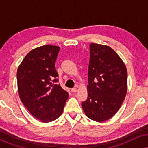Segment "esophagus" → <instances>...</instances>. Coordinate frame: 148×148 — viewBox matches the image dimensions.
I'll use <instances>...</instances> for the list:
<instances>
[{"instance_id": "34e87169", "label": "esophagus", "mask_w": 148, "mask_h": 148, "mask_svg": "<svg viewBox=\"0 0 148 148\" xmlns=\"http://www.w3.org/2000/svg\"><path fill=\"white\" fill-rule=\"evenodd\" d=\"M77 90H78L77 88H72V89H71V92H73V93L76 92Z\"/></svg>"}]
</instances>
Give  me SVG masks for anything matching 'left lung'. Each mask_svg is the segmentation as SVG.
<instances>
[{
    "label": "left lung",
    "mask_w": 148,
    "mask_h": 148,
    "mask_svg": "<svg viewBox=\"0 0 148 148\" xmlns=\"http://www.w3.org/2000/svg\"><path fill=\"white\" fill-rule=\"evenodd\" d=\"M88 99L83 109L90 119L104 122L121 106L127 90L126 66L113 49L106 45H90Z\"/></svg>",
    "instance_id": "8db88e82"
}]
</instances>
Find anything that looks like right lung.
Wrapping results in <instances>:
<instances>
[{
  "label": "right lung",
  "mask_w": 148,
  "mask_h": 148,
  "mask_svg": "<svg viewBox=\"0 0 148 148\" xmlns=\"http://www.w3.org/2000/svg\"><path fill=\"white\" fill-rule=\"evenodd\" d=\"M60 47L44 45L25 56L17 69L20 99L33 116L43 123L62 114L68 92L58 84L55 67Z\"/></svg>",
  "instance_id": "add662e5"
}]
</instances>
